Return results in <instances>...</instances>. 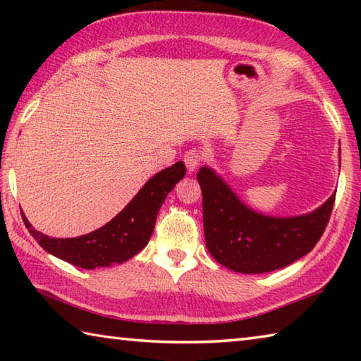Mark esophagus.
Here are the masks:
<instances>
[{"label":"esophagus","instance_id":"esophagus-1","mask_svg":"<svg viewBox=\"0 0 361 361\" xmlns=\"http://www.w3.org/2000/svg\"><path fill=\"white\" fill-rule=\"evenodd\" d=\"M204 157H205L204 152L200 149H195V148L189 149L185 154V164L188 167V172H194V170L202 164Z\"/></svg>","mask_w":361,"mask_h":361}]
</instances>
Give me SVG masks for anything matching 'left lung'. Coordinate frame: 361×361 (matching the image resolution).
Masks as SVG:
<instances>
[{
	"mask_svg": "<svg viewBox=\"0 0 361 361\" xmlns=\"http://www.w3.org/2000/svg\"><path fill=\"white\" fill-rule=\"evenodd\" d=\"M197 180L207 248L219 264L242 274L277 271L307 255L326 229L336 197L309 215L272 218L243 205L213 170L202 167Z\"/></svg>",
	"mask_w": 361,
	"mask_h": 361,
	"instance_id": "8db88e82",
	"label": "left lung"
}]
</instances>
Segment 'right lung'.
<instances>
[{
  "instance_id": "obj_1",
  "label": "right lung",
  "mask_w": 361,
  "mask_h": 361,
  "mask_svg": "<svg viewBox=\"0 0 361 361\" xmlns=\"http://www.w3.org/2000/svg\"><path fill=\"white\" fill-rule=\"evenodd\" d=\"M186 175L185 162L178 161L146 183L119 215L90 234L75 239H54L32 228L23 216L30 234L57 258L82 269L121 264L146 247L154 229L159 209L176 183Z\"/></svg>"
}]
</instances>
